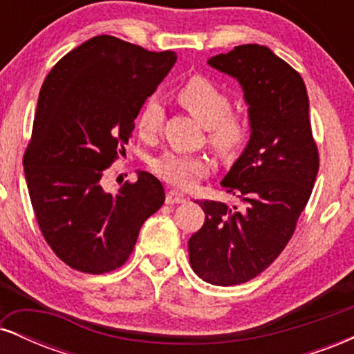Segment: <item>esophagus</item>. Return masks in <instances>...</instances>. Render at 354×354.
Segmentation results:
<instances>
[{"mask_svg": "<svg viewBox=\"0 0 354 354\" xmlns=\"http://www.w3.org/2000/svg\"><path fill=\"white\" fill-rule=\"evenodd\" d=\"M186 201V196L180 191L176 189H169L168 193H166V205H178V203H185Z\"/></svg>", "mask_w": 354, "mask_h": 354, "instance_id": "esophagus-1", "label": "esophagus"}]
</instances>
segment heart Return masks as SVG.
Returning <instances> with one entry per match:
<instances>
[{
	"label": "heart",
	"mask_w": 354,
	"mask_h": 354,
	"mask_svg": "<svg viewBox=\"0 0 354 354\" xmlns=\"http://www.w3.org/2000/svg\"><path fill=\"white\" fill-rule=\"evenodd\" d=\"M178 100L194 118L209 126V141L219 151L239 148L248 135V123L241 115L231 113V96L208 76L194 75L178 88ZM163 123V106L158 98H148L136 116V129L143 138H151ZM151 169L161 180L176 188L188 189L209 173L208 158L200 154L165 151L151 161Z\"/></svg>",
	"instance_id": "obj_1"
}]
</instances>
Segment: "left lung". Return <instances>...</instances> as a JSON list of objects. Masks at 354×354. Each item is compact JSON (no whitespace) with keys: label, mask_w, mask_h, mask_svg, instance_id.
<instances>
[{"label":"left lung","mask_w":354,"mask_h":354,"mask_svg":"<svg viewBox=\"0 0 354 354\" xmlns=\"http://www.w3.org/2000/svg\"><path fill=\"white\" fill-rule=\"evenodd\" d=\"M209 66L234 76L250 104L251 138L221 185L245 203L196 201L205 223L188 241L189 263L218 286L250 281L281 254L319 169L310 103L299 73L270 48L241 44Z\"/></svg>","instance_id":"1"}]
</instances>
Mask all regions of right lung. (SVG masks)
Wrapping results in <instances>:
<instances>
[{"instance_id": "obj_1", "label": "right lung", "mask_w": 354, "mask_h": 354, "mask_svg": "<svg viewBox=\"0 0 354 354\" xmlns=\"http://www.w3.org/2000/svg\"><path fill=\"white\" fill-rule=\"evenodd\" d=\"M174 61L173 51L101 35L64 55L44 80L24 174L43 238L73 270L103 274L123 266L143 223L165 203L151 173L140 171L116 194L100 180Z\"/></svg>"}]
</instances>
